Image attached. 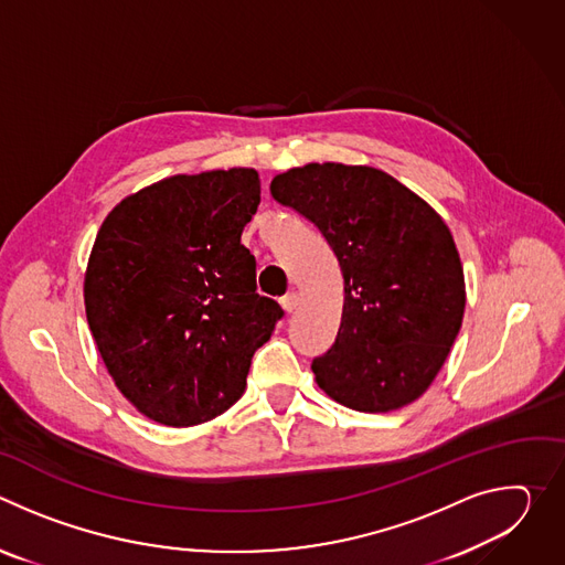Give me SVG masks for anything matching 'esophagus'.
<instances>
[{"mask_svg": "<svg viewBox=\"0 0 565 565\" xmlns=\"http://www.w3.org/2000/svg\"><path fill=\"white\" fill-rule=\"evenodd\" d=\"M299 301H301V295H299L297 290H292V292H288V295L281 297V306H284L288 312H292V310L299 306Z\"/></svg>", "mask_w": 565, "mask_h": 565, "instance_id": "obj_1", "label": "esophagus"}]
</instances>
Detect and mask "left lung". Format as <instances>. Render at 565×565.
<instances>
[{"label":"left lung","mask_w":565,"mask_h":565,"mask_svg":"<svg viewBox=\"0 0 565 565\" xmlns=\"http://www.w3.org/2000/svg\"><path fill=\"white\" fill-rule=\"evenodd\" d=\"M270 194L324 234L344 277L338 340L312 360L340 405L386 414L412 405L460 331L465 275L451 230L382 170L308 163L277 174Z\"/></svg>","instance_id":"8db88e82"}]
</instances>
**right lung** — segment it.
Here are the masks:
<instances>
[{"mask_svg":"<svg viewBox=\"0 0 565 565\" xmlns=\"http://www.w3.org/2000/svg\"><path fill=\"white\" fill-rule=\"evenodd\" d=\"M259 201L253 168L177 174L125 196L98 230L89 329L118 391L153 423L194 427L227 412L284 315L257 292L241 244Z\"/></svg>","mask_w":565,"mask_h":565,"instance_id":"1","label":"right lung"}]
</instances>
